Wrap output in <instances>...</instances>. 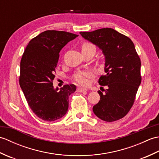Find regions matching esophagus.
<instances>
[{
    "label": "esophagus",
    "mask_w": 159,
    "mask_h": 159,
    "mask_svg": "<svg viewBox=\"0 0 159 159\" xmlns=\"http://www.w3.org/2000/svg\"><path fill=\"white\" fill-rule=\"evenodd\" d=\"M87 89H84V88H81V87H78L76 89V92H86Z\"/></svg>",
    "instance_id": "34e87169"
}]
</instances>
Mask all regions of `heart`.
<instances>
[{
    "mask_svg": "<svg viewBox=\"0 0 159 159\" xmlns=\"http://www.w3.org/2000/svg\"><path fill=\"white\" fill-rule=\"evenodd\" d=\"M82 51H85L88 50H94L96 51V46L92 43L89 42H84L81 45ZM93 73L90 71H84V72H78L74 75V79L76 83L80 85H86L88 83L87 79L92 77Z\"/></svg>",
    "mask_w": 159,
    "mask_h": 159,
    "instance_id": "1",
    "label": "heart"
}]
</instances>
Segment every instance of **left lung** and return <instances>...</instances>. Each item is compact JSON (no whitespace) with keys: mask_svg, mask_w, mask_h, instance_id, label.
I'll use <instances>...</instances> for the list:
<instances>
[{"mask_svg":"<svg viewBox=\"0 0 159 159\" xmlns=\"http://www.w3.org/2000/svg\"><path fill=\"white\" fill-rule=\"evenodd\" d=\"M83 38L98 46L105 57L106 74L98 83L102 93L93 107L96 116L103 121H114L124 117L133 107L141 82V60L132 40L111 28L80 32ZM107 89L104 90L103 87Z\"/></svg>","mask_w":159,"mask_h":159,"instance_id":"8db88e82","label":"left lung"}]
</instances>
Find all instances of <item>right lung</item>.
Returning <instances> with one entry per match:
<instances>
[{"instance_id":"add662e5","label":"right lung","mask_w":159,"mask_h":159,"mask_svg":"<svg viewBox=\"0 0 159 159\" xmlns=\"http://www.w3.org/2000/svg\"><path fill=\"white\" fill-rule=\"evenodd\" d=\"M79 35L66 31L48 30L29 42L20 61V85L29 107L44 121L59 120L66 114L69 96L76 91L73 84L59 91L54 88L55 68L59 52Z\"/></svg>"}]
</instances>
